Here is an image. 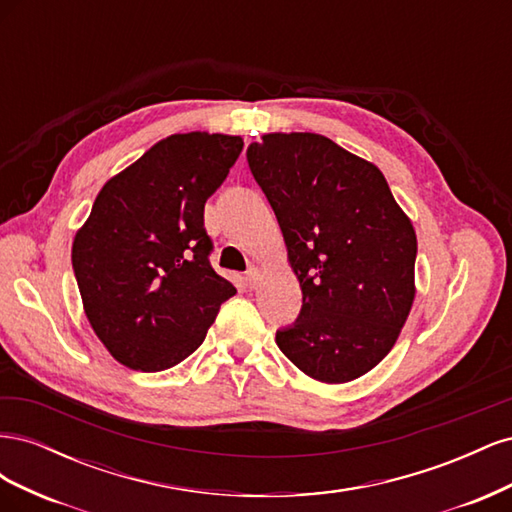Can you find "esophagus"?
Wrapping results in <instances>:
<instances>
[{
	"mask_svg": "<svg viewBox=\"0 0 512 512\" xmlns=\"http://www.w3.org/2000/svg\"><path fill=\"white\" fill-rule=\"evenodd\" d=\"M258 284H260V271H258L256 267L247 269V271H245V286H247V288H256Z\"/></svg>",
	"mask_w": 512,
	"mask_h": 512,
	"instance_id": "34e87169",
	"label": "esophagus"
}]
</instances>
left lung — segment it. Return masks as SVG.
Instances as JSON below:
<instances>
[{"label":"left lung","mask_w":512,"mask_h":512,"mask_svg":"<svg viewBox=\"0 0 512 512\" xmlns=\"http://www.w3.org/2000/svg\"><path fill=\"white\" fill-rule=\"evenodd\" d=\"M247 164L303 292L277 346L320 382L367 374L391 352L414 301L416 235L389 183L312 132L262 136L247 147Z\"/></svg>","instance_id":"obj_1"}]
</instances>
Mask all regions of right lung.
<instances>
[{"instance_id":"right-lung-1","label":"right lung","mask_w":512,"mask_h":512,"mask_svg":"<svg viewBox=\"0 0 512 512\" xmlns=\"http://www.w3.org/2000/svg\"><path fill=\"white\" fill-rule=\"evenodd\" d=\"M243 149L239 136L173 134L106 181L76 232L72 269L100 342L130 369L190 356L237 288L213 271L205 203Z\"/></svg>"}]
</instances>
